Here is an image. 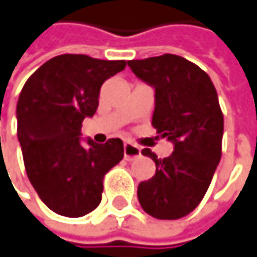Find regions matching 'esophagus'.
Wrapping results in <instances>:
<instances>
[{
  "instance_id": "esophagus-1",
  "label": "esophagus",
  "mask_w": 257,
  "mask_h": 257,
  "mask_svg": "<svg viewBox=\"0 0 257 257\" xmlns=\"http://www.w3.org/2000/svg\"><path fill=\"white\" fill-rule=\"evenodd\" d=\"M142 154V150L140 147H137L136 144L130 143V142H125L124 143V157L127 160H132V159H136Z\"/></svg>"
}]
</instances>
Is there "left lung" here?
Returning <instances> with one entry per match:
<instances>
[{
	"label": "left lung",
	"mask_w": 257,
	"mask_h": 257,
	"mask_svg": "<svg viewBox=\"0 0 257 257\" xmlns=\"http://www.w3.org/2000/svg\"><path fill=\"white\" fill-rule=\"evenodd\" d=\"M134 74L156 90L152 125L174 143V152L157 159L156 174L137 189L147 214L176 220L193 212L207 192L222 157L223 113L210 77L180 55L163 54L127 61Z\"/></svg>",
	"instance_id": "left-lung-1"
}]
</instances>
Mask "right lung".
Returning a JSON list of instances; mask_svg holds the SVG:
<instances>
[{
	"instance_id": "right-lung-1",
	"label": "right lung",
	"mask_w": 257,
	"mask_h": 257,
	"mask_svg": "<svg viewBox=\"0 0 257 257\" xmlns=\"http://www.w3.org/2000/svg\"><path fill=\"white\" fill-rule=\"evenodd\" d=\"M124 67V60L57 55L30 75L20 93L17 136L25 172L57 214L81 217L97 209L105 173L124 157L120 139L80 143L81 124L95 113L101 85Z\"/></svg>"
}]
</instances>
